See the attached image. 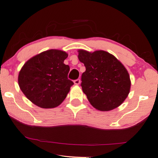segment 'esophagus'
<instances>
[{
  "label": "esophagus",
  "mask_w": 158,
  "mask_h": 158,
  "mask_svg": "<svg viewBox=\"0 0 158 158\" xmlns=\"http://www.w3.org/2000/svg\"><path fill=\"white\" fill-rule=\"evenodd\" d=\"M74 83L76 84V85H79V84L81 83V80H80L79 79H76V80H74Z\"/></svg>",
  "instance_id": "esophagus-1"
}]
</instances>
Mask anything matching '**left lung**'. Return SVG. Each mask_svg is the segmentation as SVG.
I'll list each match as a JSON object with an SVG mask.
<instances>
[{
	"instance_id": "left-lung-1",
	"label": "left lung",
	"mask_w": 158,
	"mask_h": 158,
	"mask_svg": "<svg viewBox=\"0 0 158 158\" xmlns=\"http://www.w3.org/2000/svg\"><path fill=\"white\" fill-rule=\"evenodd\" d=\"M78 53L79 60L86 67L81 86L90 104L102 112L118 107L130 91L131 81L126 68L105 51L79 49Z\"/></svg>"
}]
</instances>
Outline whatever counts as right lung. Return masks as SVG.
Segmentation results:
<instances>
[{
  "label": "right lung",
  "instance_id": "right-lung-1",
  "mask_svg": "<svg viewBox=\"0 0 158 158\" xmlns=\"http://www.w3.org/2000/svg\"><path fill=\"white\" fill-rule=\"evenodd\" d=\"M68 54L50 49L31 58L20 71L18 81L22 92L35 105L56 107L67 96L74 83L68 79L69 66L64 64Z\"/></svg>",
  "mask_w": 158,
  "mask_h": 158
}]
</instances>
